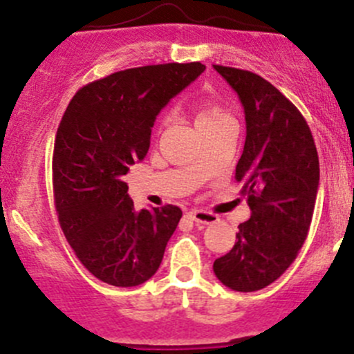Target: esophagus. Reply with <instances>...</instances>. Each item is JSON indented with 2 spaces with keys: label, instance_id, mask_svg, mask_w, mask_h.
Listing matches in <instances>:
<instances>
[{
  "label": "esophagus",
  "instance_id": "34e87169",
  "mask_svg": "<svg viewBox=\"0 0 354 354\" xmlns=\"http://www.w3.org/2000/svg\"><path fill=\"white\" fill-rule=\"evenodd\" d=\"M191 216H192V220L198 221V223H203V225H213L218 221L216 214L209 213V211H203V209H192Z\"/></svg>",
  "mask_w": 354,
  "mask_h": 354
}]
</instances>
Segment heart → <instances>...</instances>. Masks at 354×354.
Returning <instances> with one entry per match:
<instances>
[{
	"mask_svg": "<svg viewBox=\"0 0 354 354\" xmlns=\"http://www.w3.org/2000/svg\"><path fill=\"white\" fill-rule=\"evenodd\" d=\"M225 121H232L230 115H228L223 109L218 107V105L214 104H204L198 109V112H196V127H198V131H203L211 126H216V124Z\"/></svg>",
	"mask_w": 354,
	"mask_h": 354,
	"instance_id": "1",
	"label": "heart"
}]
</instances>
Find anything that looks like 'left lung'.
Listing matches in <instances>:
<instances>
[{"label":"left lung","instance_id":"1","mask_svg":"<svg viewBox=\"0 0 354 354\" xmlns=\"http://www.w3.org/2000/svg\"><path fill=\"white\" fill-rule=\"evenodd\" d=\"M213 68L245 112L235 178L250 207L235 245L214 261L213 271L230 290L249 293L276 281L304 245L319 189V155L304 115L268 80L245 69Z\"/></svg>","mask_w":354,"mask_h":354}]
</instances>
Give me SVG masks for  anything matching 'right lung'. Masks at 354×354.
Listing matches in <instances>:
<instances>
[{
    "label": "right lung",
    "instance_id": "1",
    "mask_svg": "<svg viewBox=\"0 0 354 354\" xmlns=\"http://www.w3.org/2000/svg\"><path fill=\"white\" fill-rule=\"evenodd\" d=\"M204 69L169 63L112 73L80 88L61 119L53 156L57 218L76 257L107 285L138 286L162 264L180 207L136 211L124 176L147 156L160 111Z\"/></svg>",
    "mask_w": 354,
    "mask_h": 354
}]
</instances>
